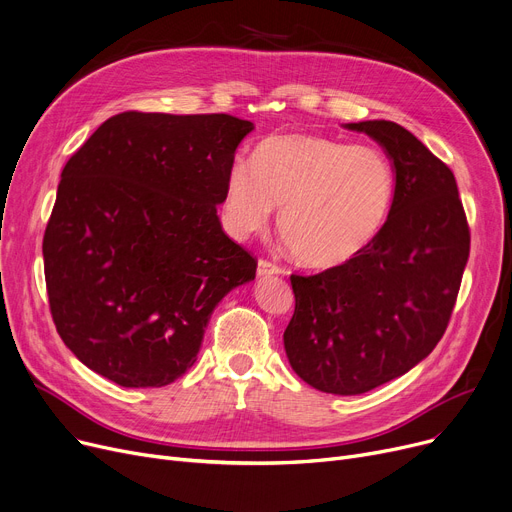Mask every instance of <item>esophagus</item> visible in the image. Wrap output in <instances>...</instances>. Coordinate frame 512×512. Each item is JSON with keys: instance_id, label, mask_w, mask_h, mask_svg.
Returning <instances> with one entry per match:
<instances>
[{"instance_id": "34e87169", "label": "esophagus", "mask_w": 512, "mask_h": 512, "mask_svg": "<svg viewBox=\"0 0 512 512\" xmlns=\"http://www.w3.org/2000/svg\"><path fill=\"white\" fill-rule=\"evenodd\" d=\"M280 274H284V272H282V267H278V265H276V263H272V261L261 259V261L257 263V276H259V278L280 276Z\"/></svg>"}]
</instances>
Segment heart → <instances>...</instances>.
<instances>
[{"label": "heart", "instance_id": "b5f03b06", "mask_svg": "<svg viewBox=\"0 0 512 512\" xmlns=\"http://www.w3.org/2000/svg\"><path fill=\"white\" fill-rule=\"evenodd\" d=\"M396 176L373 145L321 134H278L257 145L253 166L236 159L224 184V220L234 236L259 232L280 209L278 230L294 261L332 270L363 255L386 228Z\"/></svg>", "mask_w": 512, "mask_h": 512}]
</instances>
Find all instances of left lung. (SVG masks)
<instances>
[{
  "label": "left lung",
  "instance_id": "left-lung-1",
  "mask_svg": "<svg viewBox=\"0 0 512 512\" xmlns=\"http://www.w3.org/2000/svg\"><path fill=\"white\" fill-rule=\"evenodd\" d=\"M392 161L390 218L351 263L290 276V367L315 390L355 396L400 378L440 342L469 259L454 174L415 134L388 120L351 122Z\"/></svg>",
  "mask_w": 512,
  "mask_h": 512
}]
</instances>
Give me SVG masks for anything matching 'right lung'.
<instances>
[{"instance_id": "right-lung-1", "label": "right lung", "mask_w": 512, "mask_h": 512, "mask_svg": "<svg viewBox=\"0 0 512 512\" xmlns=\"http://www.w3.org/2000/svg\"><path fill=\"white\" fill-rule=\"evenodd\" d=\"M253 122L124 112L62 170L43 236L53 324L124 388H161L197 361L209 317L255 280L257 261L218 218L228 168Z\"/></svg>"}]
</instances>
